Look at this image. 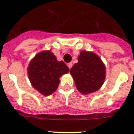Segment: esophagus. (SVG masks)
<instances>
[{"label": "esophagus", "mask_w": 134, "mask_h": 134, "mask_svg": "<svg viewBox=\"0 0 134 134\" xmlns=\"http://www.w3.org/2000/svg\"><path fill=\"white\" fill-rule=\"evenodd\" d=\"M68 68H69V69H70V68H71V67L72 66V63H69V64H68Z\"/></svg>", "instance_id": "1"}]
</instances>
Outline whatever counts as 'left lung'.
Instances as JSON below:
<instances>
[{
	"label": "left lung",
	"mask_w": 134,
	"mask_h": 134,
	"mask_svg": "<svg viewBox=\"0 0 134 134\" xmlns=\"http://www.w3.org/2000/svg\"><path fill=\"white\" fill-rule=\"evenodd\" d=\"M78 91L87 95L99 90L104 82L106 68L99 57L93 52L82 50L78 62L70 68Z\"/></svg>",
	"instance_id": "obj_1"
}]
</instances>
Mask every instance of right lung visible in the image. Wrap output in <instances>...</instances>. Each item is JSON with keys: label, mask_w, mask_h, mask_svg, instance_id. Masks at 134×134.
<instances>
[{"label": "right lung", "mask_w": 134, "mask_h": 134, "mask_svg": "<svg viewBox=\"0 0 134 134\" xmlns=\"http://www.w3.org/2000/svg\"><path fill=\"white\" fill-rule=\"evenodd\" d=\"M69 72L63 61H58L50 50L38 52L30 61L27 75L34 88L45 96H50L58 88L59 78Z\"/></svg>", "instance_id": "add662e5"}]
</instances>
